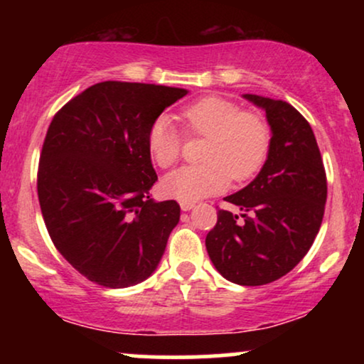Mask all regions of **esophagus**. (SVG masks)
Wrapping results in <instances>:
<instances>
[{"instance_id":"1","label":"esophagus","mask_w":364,"mask_h":364,"mask_svg":"<svg viewBox=\"0 0 364 364\" xmlns=\"http://www.w3.org/2000/svg\"><path fill=\"white\" fill-rule=\"evenodd\" d=\"M179 205H181V210L188 212V210H191V208L195 207V203L193 202H181V203H179Z\"/></svg>"}]
</instances>
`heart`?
Masks as SVG:
<instances>
[{
	"instance_id": "obj_1",
	"label": "heart",
	"mask_w": 364,
	"mask_h": 364,
	"mask_svg": "<svg viewBox=\"0 0 364 364\" xmlns=\"http://www.w3.org/2000/svg\"><path fill=\"white\" fill-rule=\"evenodd\" d=\"M181 119L193 135L207 136L203 164L183 166L162 181L164 193L179 202H198L220 193L231 183L252 179L269 156L270 129L262 116L240 111L229 99L207 95L181 109ZM183 139L169 116L150 124L147 149L159 168H171L181 156Z\"/></svg>"
}]
</instances>
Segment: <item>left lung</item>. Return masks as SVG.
<instances>
[{
    "instance_id": "8db88e82",
    "label": "left lung",
    "mask_w": 364,
    "mask_h": 364,
    "mask_svg": "<svg viewBox=\"0 0 364 364\" xmlns=\"http://www.w3.org/2000/svg\"><path fill=\"white\" fill-rule=\"evenodd\" d=\"M245 99L267 114L272 139L258 176L225 202L241 214L217 212L205 237L217 272L240 286H263L291 272L311 248L327 202V176L313 129L291 104Z\"/></svg>"
}]
</instances>
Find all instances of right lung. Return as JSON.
Segmentation results:
<instances>
[{
  "label": "right lung",
  "instance_id": "1",
  "mask_svg": "<svg viewBox=\"0 0 364 364\" xmlns=\"http://www.w3.org/2000/svg\"><path fill=\"white\" fill-rule=\"evenodd\" d=\"M188 90L101 82L54 114L43 145L37 195L54 246L83 277L135 286L154 274L179 223L178 202H154L150 124Z\"/></svg>",
  "mask_w": 364,
  "mask_h": 364
}]
</instances>
